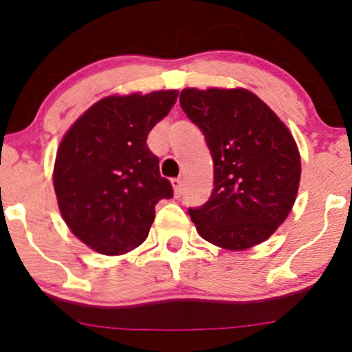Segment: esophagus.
<instances>
[{
    "label": "esophagus",
    "instance_id": "esophagus-1",
    "mask_svg": "<svg viewBox=\"0 0 352 352\" xmlns=\"http://www.w3.org/2000/svg\"><path fill=\"white\" fill-rule=\"evenodd\" d=\"M172 185H173V193H175V197H180L182 192H184V180H182V177L173 179Z\"/></svg>",
    "mask_w": 352,
    "mask_h": 352
}]
</instances>
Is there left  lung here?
I'll list each match as a JSON object with an SVG mask.
<instances>
[{
  "instance_id": "8db88e82",
  "label": "left lung",
  "mask_w": 352,
  "mask_h": 352,
  "mask_svg": "<svg viewBox=\"0 0 352 352\" xmlns=\"http://www.w3.org/2000/svg\"><path fill=\"white\" fill-rule=\"evenodd\" d=\"M180 106L199 125L213 159L208 201L188 208L204 240L225 250L252 248L292 212L301 159L292 132L248 89H184Z\"/></svg>"
}]
</instances>
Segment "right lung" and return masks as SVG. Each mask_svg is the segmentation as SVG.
<instances>
[{
  "mask_svg": "<svg viewBox=\"0 0 352 352\" xmlns=\"http://www.w3.org/2000/svg\"><path fill=\"white\" fill-rule=\"evenodd\" d=\"M177 98L179 91L107 96L60 140L52 172L60 215L94 252L112 256L142 245L155 205L172 199L147 135Z\"/></svg>",
  "mask_w": 352,
  "mask_h": 352,
  "instance_id": "add662e5",
  "label": "right lung"
}]
</instances>
